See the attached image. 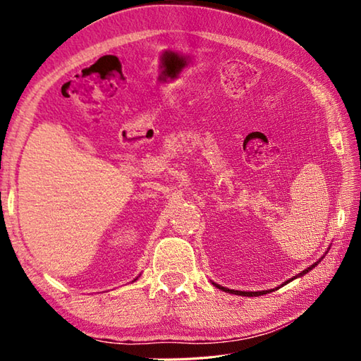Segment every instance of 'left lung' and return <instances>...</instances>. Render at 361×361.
Listing matches in <instances>:
<instances>
[{
  "label": "left lung",
  "mask_w": 361,
  "mask_h": 361,
  "mask_svg": "<svg viewBox=\"0 0 361 361\" xmlns=\"http://www.w3.org/2000/svg\"><path fill=\"white\" fill-rule=\"evenodd\" d=\"M320 260H322V258H320ZM317 263H319V262H317ZM317 263H314V264H312V267H309L307 269H305V271H302V273H300L298 276H302V274H306V273H307V271H311L312 268H315V267H317ZM292 281H293V277H292ZM214 286H216V287H219L220 290H224V292H228V293H235V295H241V296H260V295H267V293H269V292H268V290H267V292H264V290H263V292H239V290H230V288L220 287V286H217V283H214Z\"/></svg>",
  "instance_id": "obj_1"
}]
</instances>
